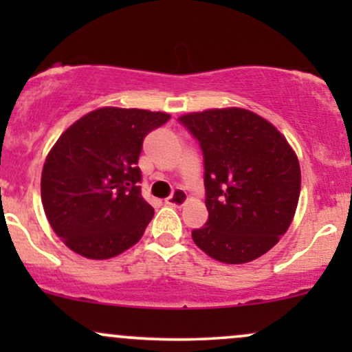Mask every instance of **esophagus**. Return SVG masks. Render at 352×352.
<instances>
[{
    "label": "esophagus",
    "instance_id": "1",
    "mask_svg": "<svg viewBox=\"0 0 352 352\" xmlns=\"http://www.w3.org/2000/svg\"><path fill=\"white\" fill-rule=\"evenodd\" d=\"M187 201H188L187 192H185V190H182V188H177V190H173L172 195L168 197L167 200H165V204L170 205V207H184Z\"/></svg>",
    "mask_w": 352,
    "mask_h": 352
}]
</instances>
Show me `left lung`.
Masks as SVG:
<instances>
[{"mask_svg": "<svg viewBox=\"0 0 352 352\" xmlns=\"http://www.w3.org/2000/svg\"><path fill=\"white\" fill-rule=\"evenodd\" d=\"M179 120L199 139L205 160L208 220L193 230V241L220 263L256 260L293 221L301 190L296 152L248 109H207Z\"/></svg>", "mask_w": 352, "mask_h": 352, "instance_id": "8db88e82", "label": "left lung"}]
</instances>
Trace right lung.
Listing matches in <instances>:
<instances>
[{
	"instance_id": "obj_1",
	"label": "right lung",
	"mask_w": 352,
	"mask_h": 352,
	"mask_svg": "<svg viewBox=\"0 0 352 352\" xmlns=\"http://www.w3.org/2000/svg\"><path fill=\"white\" fill-rule=\"evenodd\" d=\"M167 112L100 107L69 125L41 173V201L51 228L89 260H109L140 240L153 217L137 167L144 137Z\"/></svg>"
}]
</instances>
